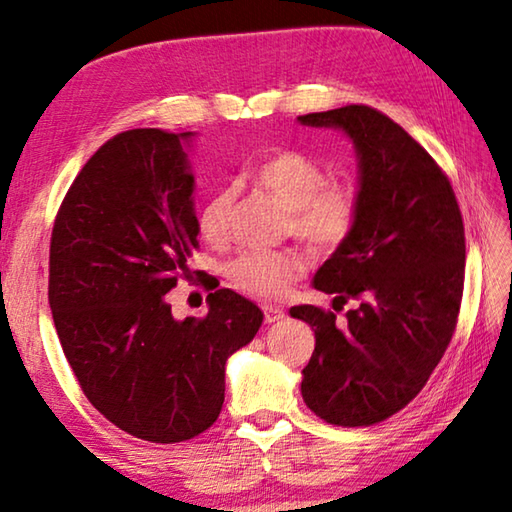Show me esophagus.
<instances>
[{
	"label": "esophagus",
	"mask_w": 512,
	"mask_h": 512,
	"mask_svg": "<svg viewBox=\"0 0 512 512\" xmlns=\"http://www.w3.org/2000/svg\"><path fill=\"white\" fill-rule=\"evenodd\" d=\"M264 320L268 324L280 322V320H284V311L280 309V306H264Z\"/></svg>",
	"instance_id": "34e87169"
}]
</instances>
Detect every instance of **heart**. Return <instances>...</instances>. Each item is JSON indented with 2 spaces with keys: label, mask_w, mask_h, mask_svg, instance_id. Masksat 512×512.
I'll use <instances>...</instances> for the list:
<instances>
[{
  "label": "heart",
  "mask_w": 512,
  "mask_h": 512,
  "mask_svg": "<svg viewBox=\"0 0 512 512\" xmlns=\"http://www.w3.org/2000/svg\"><path fill=\"white\" fill-rule=\"evenodd\" d=\"M250 176L259 188L275 194L288 206V228L318 250L345 244L358 224V192L349 183H327L324 167L309 154L275 150L250 165ZM235 201L230 188L217 190L199 212L203 239L221 241ZM302 259L288 250H250L226 266L228 280L241 291L262 300L282 297L293 280L302 275Z\"/></svg>",
  "instance_id": "1"
}]
</instances>
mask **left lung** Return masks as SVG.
Here are the masks:
<instances>
[{"label":"left lung","mask_w":512,"mask_h":512,"mask_svg":"<svg viewBox=\"0 0 512 512\" xmlns=\"http://www.w3.org/2000/svg\"><path fill=\"white\" fill-rule=\"evenodd\" d=\"M297 120L351 138L360 201L356 228L313 277L333 302L360 306L342 327L320 306L291 309L315 331L302 398L331 425H374L421 392L450 345L466 273L461 210L441 167L380 111L347 105Z\"/></svg>","instance_id":"1"}]
</instances>
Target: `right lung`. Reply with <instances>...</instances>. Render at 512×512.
<instances>
[{
    "label": "right lung",
    "instance_id": "add662e5",
    "mask_svg": "<svg viewBox=\"0 0 512 512\" xmlns=\"http://www.w3.org/2000/svg\"><path fill=\"white\" fill-rule=\"evenodd\" d=\"M192 132L129 129L82 167L53 224L49 304L89 403L120 430L179 443L217 421L226 360L264 313L230 288L176 320L165 293L199 246Z\"/></svg>",
    "mask_w": 512,
    "mask_h": 512
}]
</instances>
